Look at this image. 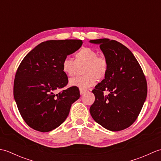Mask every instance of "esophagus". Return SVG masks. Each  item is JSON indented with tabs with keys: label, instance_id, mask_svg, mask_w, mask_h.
Listing matches in <instances>:
<instances>
[{
	"label": "esophagus",
	"instance_id": "esophagus-1",
	"mask_svg": "<svg viewBox=\"0 0 161 161\" xmlns=\"http://www.w3.org/2000/svg\"><path fill=\"white\" fill-rule=\"evenodd\" d=\"M86 92V91H84V90H80V95H82L84 93H85Z\"/></svg>",
	"mask_w": 161,
	"mask_h": 161
}]
</instances>
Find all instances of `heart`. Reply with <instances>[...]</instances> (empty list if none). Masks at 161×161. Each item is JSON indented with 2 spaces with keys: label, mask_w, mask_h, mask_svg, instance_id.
Segmentation results:
<instances>
[{
  "label": "heart",
  "mask_w": 161,
  "mask_h": 161,
  "mask_svg": "<svg viewBox=\"0 0 161 161\" xmlns=\"http://www.w3.org/2000/svg\"><path fill=\"white\" fill-rule=\"evenodd\" d=\"M82 77L72 78L69 80L71 86L78 87L81 90H86L93 86L96 81L102 80L108 71V62L104 57L98 56V53L91 47H84L75 54V60L66 57L61 64V70L68 77L76 73L77 67L83 66Z\"/></svg>",
  "instance_id": "b5f03b06"
}]
</instances>
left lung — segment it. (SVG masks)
<instances>
[{"label": "left lung", "instance_id": "left-lung-1", "mask_svg": "<svg viewBox=\"0 0 161 161\" xmlns=\"http://www.w3.org/2000/svg\"><path fill=\"white\" fill-rule=\"evenodd\" d=\"M100 45L108 62L107 74L92 91L90 113L104 128L118 131L131 126L144 104L147 86L142 68L127 47L115 40H91Z\"/></svg>", "mask_w": 161, "mask_h": 161}]
</instances>
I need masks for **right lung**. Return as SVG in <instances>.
<instances>
[{
	"mask_svg": "<svg viewBox=\"0 0 161 161\" xmlns=\"http://www.w3.org/2000/svg\"><path fill=\"white\" fill-rule=\"evenodd\" d=\"M82 41L50 40L39 44L24 57L14 82V97L27 125L33 129L48 132L65 121L71 105L80 98V90L66 86L68 77L61 64L68 55L81 47Z\"/></svg>",
	"mask_w": 161,
	"mask_h": 161,
	"instance_id": "add662e5",
	"label": "right lung"
}]
</instances>
